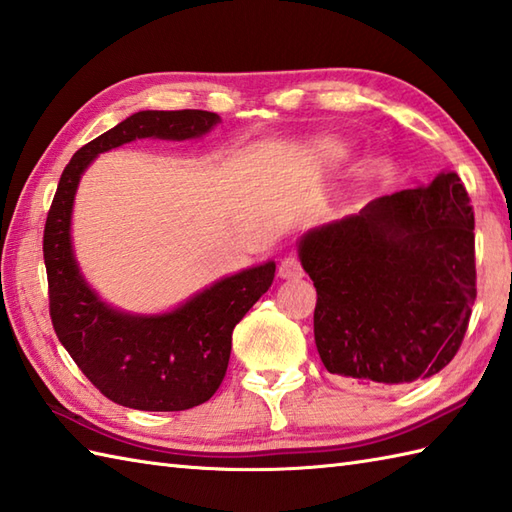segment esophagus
<instances>
[{"label": "esophagus", "instance_id": "esophagus-1", "mask_svg": "<svg viewBox=\"0 0 512 512\" xmlns=\"http://www.w3.org/2000/svg\"><path fill=\"white\" fill-rule=\"evenodd\" d=\"M277 275H279L281 279H299V277H303V268H301L299 257H297V255L284 257V262L279 264Z\"/></svg>", "mask_w": 512, "mask_h": 512}]
</instances>
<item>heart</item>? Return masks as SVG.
<instances>
[{
  "label": "heart",
  "instance_id": "obj_1",
  "mask_svg": "<svg viewBox=\"0 0 512 512\" xmlns=\"http://www.w3.org/2000/svg\"><path fill=\"white\" fill-rule=\"evenodd\" d=\"M347 154L345 143L334 136L317 138L308 147V162L312 167H330L334 162H339Z\"/></svg>",
  "mask_w": 512,
  "mask_h": 512
}]
</instances>
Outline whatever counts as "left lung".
Listing matches in <instances>:
<instances>
[{
	"label": "left lung",
	"mask_w": 512,
	"mask_h": 512,
	"mask_svg": "<svg viewBox=\"0 0 512 512\" xmlns=\"http://www.w3.org/2000/svg\"><path fill=\"white\" fill-rule=\"evenodd\" d=\"M469 193L455 171L383 195L299 237L317 288L314 343L330 374L402 385L458 352L475 303Z\"/></svg>",
	"instance_id": "8db88e82"
}]
</instances>
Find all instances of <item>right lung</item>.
<instances>
[{"label": "right lung", "instance_id": "1", "mask_svg": "<svg viewBox=\"0 0 512 512\" xmlns=\"http://www.w3.org/2000/svg\"><path fill=\"white\" fill-rule=\"evenodd\" d=\"M213 112H136L81 147L63 169L43 231L50 317L61 345L103 396L140 411H184L209 400L231 358L233 328L273 284L275 262L226 275L167 312L138 314L101 299L76 262L72 211L81 176L99 154L140 138L198 140Z\"/></svg>", "mask_w": 512, "mask_h": 512}]
</instances>
